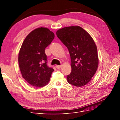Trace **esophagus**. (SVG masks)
Here are the masks:
<instances>
[{
	"label": "esophagus",
	"instance_id": "esophagus-1",
	"mask_svg": "<svg viewBox=\"0 0 120 120\" xmlns=\"http://www.w3.org/2000/svg\"><path fill=\"white\" fill-rule=\"evenodd\" d=\"M56 67L57 69H59V68H61V65H56Z\"/></svg>",
	"mask_w": 120,
	"mask_h": 120
}]
</instances>
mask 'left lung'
<instances>
[{
  "instance_id": "8db88e82",
  "label": "left lung",
  "mask_w": 120,
  "mask_h": 120,
  "mask_svg": "<svg viewBox=\"0 0 120 120\" xmlns=\"http://www.w3.org/2000/svg\"><path fill=\"white\" fill-rule=\"evenodd\" d=\"M56 35L70 54L71 71L67 76L68 82L76 86L86 85L96 73L99 64L93 39L79 26L61 28L56 31Z\"/></svg>"
}]
</instances>
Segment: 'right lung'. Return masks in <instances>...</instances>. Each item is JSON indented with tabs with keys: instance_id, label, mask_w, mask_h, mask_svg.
<instances>
[{
	"instance_id": "obj_1",
	"label": "right lung",
	"mask_w": 120,
	"mask_h": 120,
	"mask_svg": "<svg viewBox=\"0 0 120 120\" xmlns=\"http://www.w3.org/2000/svg\"><path fill=\"white\" fill-rule=\"evenodd\" d=\"M54 38L48 28L39 27L25 38L19 54V64L22 77L33 86L48 83L54 70L48 65L45 49Z\"/></svg>"
}]
</instances>
